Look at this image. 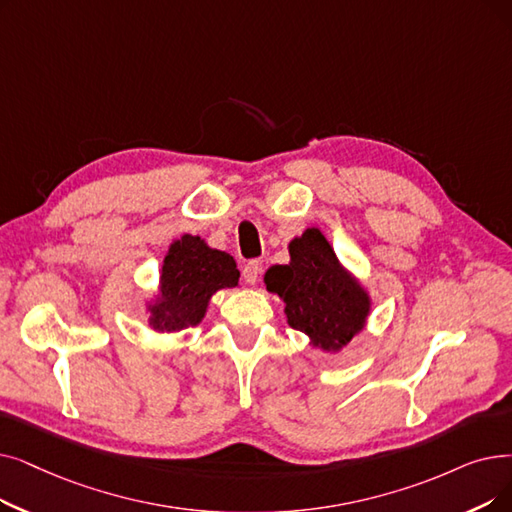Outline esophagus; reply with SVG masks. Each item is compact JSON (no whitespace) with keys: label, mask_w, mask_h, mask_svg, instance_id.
Returning <instances> with one entry per match:
<instances>
[{"label":"esophagus","mask_w":512,"mask_h":512,"mask_svg":"<svg viewBox=\"0 0 512 512\" xmlns=\"http://www.w3.org/2000/svg\"><path fill=\"white\" fill-rule=\"evenodd\" d=\"M259 274H261V263L259 261H249L247 265L242 268V280L247 284H255L259 280Z\"/></svg>","instance_id":"esophagus-1"}]
</instances>
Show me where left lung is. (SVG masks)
Returning a JSON list of instances; mask_svg holds the SVG:
<instances>
[{
    "instance_id": "obj_1",
    "label": "left lung",
    "mask_w": 512,
    "mask_h": 512,
    "mask_svg": "<svg viewBox=\"0 0 512 512\" xmlns=\"http://www.w3.org/2000/svg\"><path fill=\"white\" fill-rule=\"evenodd\" d=\"M291 263L272 265L265 286L284 301L288 326L305 332L311 345L337 353L360 335L370 314V297L335 255L318 228L288 244Z\"/></svg>"
}]
</instances>
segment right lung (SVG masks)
Wrapping results in <instances>:
<instances>
[{
  "mask_svg": "<svg viewBox=\"0 0 512 512\" xmlns=\"http://www.w3.org/2000/svg\"><path fill=\"white\" fill-rule=\"evenodd\" d=\"M238 278L234 257L207 247L201 236L184 234L165 255L159 295L148 303V324L159 332L201 324L211 297L236 286Z\"/></svg>",
  "mask_w": 512,
  "mask_h": 512,
  "instance_id": "right-lung-1",
  "label": "right lung"
}]
</instances>
